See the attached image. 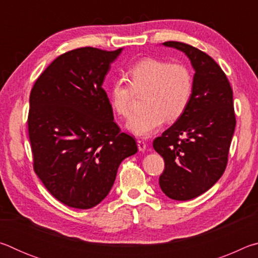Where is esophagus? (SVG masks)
I'll return each mask as SVG.
<instances>
[{
  "instance_id": "esophagus-1",
  "label": "esophagus",
  "mask_w": 258,
  "mask_h": 258,
  "mask_svg": "<svg viewBox=\"0 0 258 258\" xmlns=\"http://www.w3.org/2000/svg\"><path fill=\"white\" fill-rule=\"evenodd\" d=\"M138 148L140 151H145L147 149V143L145 141H141V140H139L138 141Z\"/></svg>"
}]
</instances>
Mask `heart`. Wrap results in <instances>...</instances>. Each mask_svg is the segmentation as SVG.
<instances>
[{"mask_svg":"<svg viewBox=\"0 0 258 258\" xmlns=\"http://www.w3.org/2000/svg\"><path fill=\"white\" fill-rule=\"evenodd\" d=\"M128 83L118 80L109 87L110 104L117 115L127 117L135 95H145V111L135 113L126 123V130L139 138H150L165 120L173 123L184 115L194 94V75L183 63L146 58L127 72Z\"/></svg>","mask_w":258,"mask_h":258,"instance_id":"obj_1","label":"heart"}]
</instances>
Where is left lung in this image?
I'll use <instances>...</instances> for the list:
<instances>
[{"mask_svg":"<svg viewBox=\"0 0 258 258\" xmlns=\"http://www.w3.org/2000/svg\"><path fill=\"white\" fill-rule=\"evenodd\" d=\"M163 45L182 51L195 69L186 111L152 145L165 161L161 191L184 202L203 195L223 175L235 127L233 92L224 72L205 52L182 42Z\"/></svg>","mask_w":258,"mask_h":258,"instance_id":"8db88e82","label":"left lung"}]
</instances>
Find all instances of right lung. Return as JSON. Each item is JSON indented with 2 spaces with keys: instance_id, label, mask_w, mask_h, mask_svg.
I'll use <instances>...</instances> for the list:
<instances>
[{
  "instance_id": "obj_1",
  "label": "right lung",
  "mask_w": 258,
  "mask_h": 258,
  "mask_svg": "<svg viewBox=\"0 0 258 258\" xmlns=\"http://www.w3.org/2000/svg\"><path fill=\"white\" fill-rule=\"evenodd\" d=\"M123 49L80 47L59 55L37 78L29 97L28 134L34 171L69 207L89 209L107 197L121 161L137 142L121 133L102 89Z\"/></svg>"
}]
</instances>
